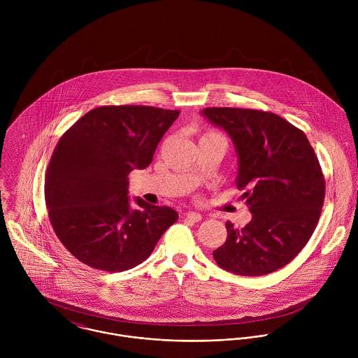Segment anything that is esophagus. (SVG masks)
Segmentation results:
<instances>
[{"mask_svg":"<svg viewBox=\"0 0 358 358\" xmlns=\"http://www.w3.org/2000/svg\"><path fill=\"white\" fill-rule=\"evenodd\" d=\"M185 216H186V219H189L193 223H197V222H200L203 219L201 213H199V212H187Z\"/></svg>","mask_w":358,"mask_h":358,"instance_id":"esophagus-1","label":"esophagus"}]
</instances>
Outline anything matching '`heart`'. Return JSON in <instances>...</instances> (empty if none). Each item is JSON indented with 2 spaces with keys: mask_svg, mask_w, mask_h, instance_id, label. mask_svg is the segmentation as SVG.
<instances>
[{
  "mask_svg": "<svg viewBox=\"0 0 358 358\" xmlns=\"http://www.w3.org/2000/svg\"><path fill=\"white\" fill-rule=\"evenodd\" d=\"M205 135H208V134H205Z\"/></svg>",
  "mask_w": 358,
  "mask_h": 358,
  "instance_id": "b5f03b06",
  "label": "heart"
}]
</instances>
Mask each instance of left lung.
<instances>
[{
  "label": "left lung",
  "mask_w": 358,
  "mask_h": 358,
  "mask_svg": "<svg viewBox=\"0 0 358 358\" xmlns=\"http://www.w3.org/2000/svg\"><path fill=\"white\" fill-rule=\"evenodd\" d=\"M201 114L223 128L238 155L236 185L252 220L226 222L227 238L215 262L238 275H263L288 264L310 240L324 204L325 180L303 131L268 111L206 107Z\"/></svg>",
  "instance_id": "8db88e82"
}]
</instances>
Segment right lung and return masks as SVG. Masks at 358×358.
<instances>
[{"label":"right lung","instance_id":"1","mask_svg":"<svg viewBox=\"0 0 358 358\" xmlns=\"http://www.w3.org/2000/svg\"><path fill=\"white\" fill-rule=\"evenodd\" d=\"M178 110L102 106L88 111L59 139L45 175L52 227L84 264L129 270L153 252L179 215L169 206L128 197V175L145 169Z\"/></svg>","mask_w":358,"mask_h":358}]
</instances>
